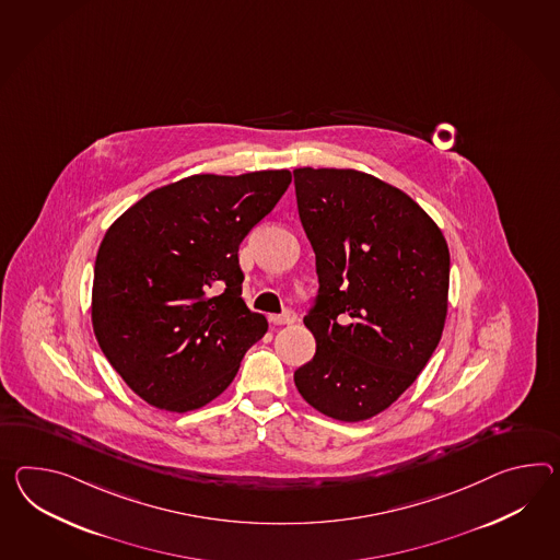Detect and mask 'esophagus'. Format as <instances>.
<instances>
[{
	"label": "esophagus",
	"instance_id": "esophagus-1",
	"mask_svg": "<svg viewBox=\"0 0 560 560\" xmlns=\"http://www.w3.org/2000/svg\"><path fill=\"white\" fill-rule=\"evenodd\" d=\"M295 317H298V315H295L293 310H285L283 314L271 315L269 319H271L273 326H289V324L295 322Z\"/></svg>",
	"mask_w": 560,
	"mask_h": 560
}]
</instances>
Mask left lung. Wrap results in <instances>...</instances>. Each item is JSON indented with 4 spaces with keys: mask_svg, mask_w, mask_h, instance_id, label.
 <instances>
[{
    "mask_svg": "<svg viewBox=\"0 0 560 560\" xmlns=\"http://www.w3.org/2000/svg\"><path fill=\"white\" fill-rule=\"evenodd\" d=\"M314 246L317 293L303 317L315 354L300 395L355 423L388 409L435 352L447 315L450 248L405 191L355 170L293 172Z\"/></svg>",
    "mask_w": 560,
    "mask_h": 560,
    "instance_id": "obj_1",
    "label": "left lung"
}]
</instances>
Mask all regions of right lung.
<instances>
[{
  "mask_svg": "<svg viewBox=\"0 0 560 560\" xmlns=\"http://www.w3.org/2000/svg\"><path fill=\"white\" fill-rule=\"evenodd\" d=\"M291 184L287 170L191 176L153 190L98 246L93 328L110 366L158 409L226 390L267 319L243 301L238 246Z\"/></svg>",
  "mask_w": 560,
  "mask_h": 560,
  "instance_id": "add662e5",
  "label": "right lung"
}]
</instances>
